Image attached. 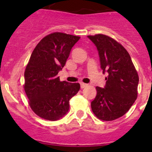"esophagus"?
I'll return each mask as SVG.
<instances>
[{"label": "esophagus", "mask_w": 152, "mask_h": 152, "mask_svg": "<svg viewBox=\"0 0 152 152\" xmlns=\"http://www.w3.org/2000/svg\"><path fill=\"white\" fill-rule=\"evenodd\" d=\"M88 84H84V83H80V88H84L86 87H88Z\"/></svg>", "instance_id": "esophagus-1"}]
</instances>
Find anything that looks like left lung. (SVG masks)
<instances>
[{
  "label": "left lung",
  "instance_id": "1",
  "mask_svg": "<svg viewBox=\"0 0 152 152\" xmlns=\"http://www.w3.org/2000/svg\"><path fill=\"white\" fill-rule=\"evenodd\" d=\"M88 37L96 47L103 74L107 75L104 88H96L91 109L98 119L112 121L128 112L136 100L139 75L121 44L105 35Z\"/></svg>",
  "mask_w": 152,
  "mask_h": 152
}]
</instances>
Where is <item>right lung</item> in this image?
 <instances>
[{"label":"right lung","mask_w":152,"mask_h":152,"mask_svg":"<svg viewBox=\"0 0 152 152\" xmlns=\"http://www.w3.org/2000/svg\"><path fill=\"white\" fill-rule=\"evenodd\" d=\"M79 39L66 33H51L32 52L24 73V90L31 109L42 119L56 121L65 116L70 99L80 90L78 83L60 81L58 77Z\"/></svg>","instance_id":"right-lung-1"}]
</instances>
